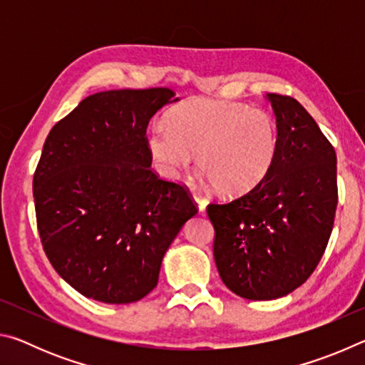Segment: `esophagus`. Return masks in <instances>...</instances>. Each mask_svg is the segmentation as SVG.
Here are the masks:
<instances>
[{
    "instance_id": "esophagus-1",
    "label": "esophagus",
    "mask_w": 365,
    "mask_h": 365,
    "mask_svg": "<svg viewBox=\"0 0 365 365\" xmlns=\"http://www.w3.org/2000/svg\"><path fill=\"white\" fill-rule=\"evenodd\" d=\"M193 200H195V202H196L197 209H200V212H205V209H206V206H207V200H206V197H202L201 195L195 193V195H193Z\"/></svg>"
}]
</instances>
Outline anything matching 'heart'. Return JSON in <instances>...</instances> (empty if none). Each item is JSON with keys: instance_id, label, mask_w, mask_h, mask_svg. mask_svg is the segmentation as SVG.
<instances>
[{"instance_id": "b5f03b06", "label": "heart", "mask_w": 365, "mask_h": 365, "mask_svg": "<svg viewBox=\"0 0 365 365\" xmlns=\"http://www.w3.org/2000/svg\"><path fill=\"white\" fill-rule=\"evenodd\" d=\"M148 150L164 178H175L197 153V165L222 195L242 196L275 165L280 128L267 110L248 104L190 100L170 110L168 123H153Z\"/></svg>"}]
</instances>
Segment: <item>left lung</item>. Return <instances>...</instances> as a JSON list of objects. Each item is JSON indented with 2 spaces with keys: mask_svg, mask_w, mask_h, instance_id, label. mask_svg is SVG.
I'll list each match as a JSON object with an SVG mask.
<instances>
[{
  "mask_svg": "<svg viewBox=\"0 0 365 365\" xmlns=\"http://www.w3.org/2000/svg\"><path fill=\"white\" fill-rule=\"evenodd\" d=\"M267 100L280 128L275 165L250 193L207 206L220 279L251 301L282 298L311 277L338 205L330 141L294 98L269 93Z\"/></svg>",
  "mask_w": 365,
  "mask_h": 365,
  "instance_id": "8db88e82",
  "label": "left lung"
}]
</instances>
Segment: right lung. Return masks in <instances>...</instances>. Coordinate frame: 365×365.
I'll return each instance as SVG.
<instances>
[{"label": "right lung", "instance_id": "obj_1", "mask_svg": "<svg viewBox=\"0 0 365 365\" xmlns=\"http://www.w3.org/2000/svg\"><path fill=\"white\" fill-rule=\"evenodd\" d=\"M169 88L95 93L51 128L34 175L36 227L54 270L86 298L128 304L158 285L165 251L197 212L151 170L146 127Z\"/></svg>", "mask_w": 365, "mask_h": 365}]
</instances>
